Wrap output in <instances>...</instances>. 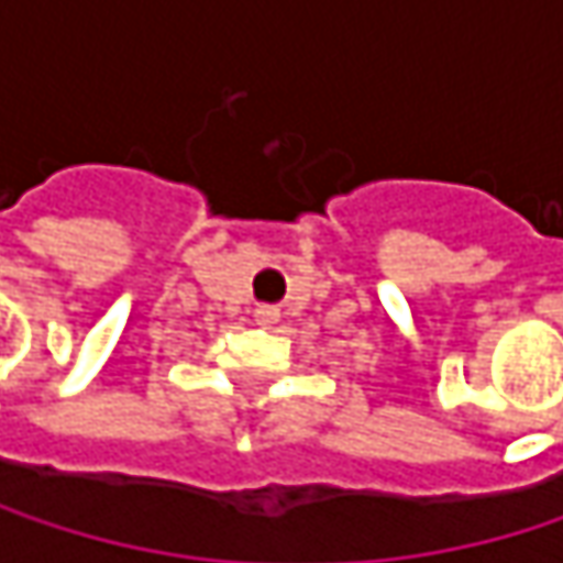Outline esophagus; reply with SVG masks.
Wrapping results in <instances>:
<instances>
[{"instance_id": "esophagus-1", "label": "esophagus", "mask_w": 563, "mask_h": 563, "mask_svg": "<svg viewBox=\"0 0 563 563\" xmlns=\"http://www.w3.org/2000/svg\"><path fill=\"white\" fill-rule=\"evenodd\" d=\"M277 316H280V309H277V306H267V302H261V306L254 309V319H257L261 325H271V322H277Z\"/></svg>"}]
</instances>
